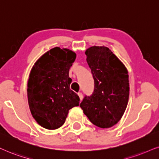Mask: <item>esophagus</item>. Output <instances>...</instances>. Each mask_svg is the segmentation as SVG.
I'll return each instance as SVG.
<instances>
[{"mask_svg": "<svg viewBox=\"0 0 159 159\" xmlns=\"http://www.w3.org/2000/svg\"><path fill=\"white\" fill-rule=\"evenodd\" d=\"M78 96H79L80 101L83 100V93H78Z\"/></svg>", "mask_w": 159, "mask_h": 159, "instance_id": "esophagus-1", "label": "esophagus"}]
</instances>
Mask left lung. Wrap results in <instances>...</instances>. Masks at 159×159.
<instances>
[{
  "instance_id": "left-lung-1",
  "label": "left lung",
  "mask_w": 159,
  "mask_h": 159,
  "mask_svg": "<svg viewBox=\"0 0 159 159\" xmlns=\"http://www.w3.org/2000/svg\"><path fill=\"white\" fill-rule=\"evenodd\" d=\"M86 60L94 80V91L80 103L91 122L101 128L118 123L129 99L128 71L125 65L105 46H91Z\"/></svg>"
}]
</instances>
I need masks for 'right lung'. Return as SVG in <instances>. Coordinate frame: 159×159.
I'll return each mask as SVG.
<instances>
[{
  "label": "right lung",
  "instance_id": "1",
  "mask_svg": "<svg viewBox=\"0 0 159 159\" xmlns=\"http://www.w3.org/2000/svg\"><path fill=\"white\" fill-rule=\"evenodd\" d=\"M76 54L59 47L37 60L27 83L29 109L40 126L55 130L64 124L70 109L79 106L80 97L70 89L69 69Z\"/></svg>",
  "mask_w": 159,
  "mask_h": 159
}]
</instances>
